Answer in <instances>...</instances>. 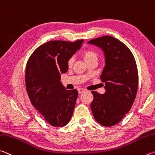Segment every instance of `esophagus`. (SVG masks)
I'll return each instance as SVG.
<instances>
[{
	"label": "esophagus",
	"instance_id": "1",
	"mask_svg": "<svg viewBox=\"0 0 155 155\" xmlns=\"http://www.w3.org/2000/svg\"><path fill=\"white\" fill-rule=\"evenodd\" d=\"M78 94H83L84 91H85V89H83L82 88H79V89H78Z\"/></svg>",
	"mask_w": 155,
	"mask_h": 155
}]
</instances>
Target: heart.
Instances as JSON below:
<instances>
[{
	"instance_id": "1",
	"label": "heart",
	"mask_w": 155,
	"mask_h": 155,
	"mask_svg": "<svg viewBox=\"0 0 155 155\" xmlns=\"http://www.w3.org/2000/svg\"><path fill=\"white\" fill-rule=\"evenodd\" d=\"M82 56L84 60H85V62H88L89 61L92 60H97V54L96 52H95L94 51L91 49H87L85 50L82 53ZM74 62V58H70L68 61V67H71Z\"/></svg>"
}]
</instances>
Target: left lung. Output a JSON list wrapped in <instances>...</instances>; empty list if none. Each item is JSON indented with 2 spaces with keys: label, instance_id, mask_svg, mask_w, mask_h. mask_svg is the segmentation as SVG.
Returning a JSON list of instances; mask_svg holds the SVG:
<instances>
[{
  "label": "left lung",
  "instance_id": "1",
  "mask_svg": "<svg viewBox=\"0 0 155 155\" xmlns=\"http://www.w3.org/2000/svg\"><path fill=\"white\" fill-rule=\"evenodd\" d=\"M87 43L100 47L105 59L100 78L106 91L104 94L91 91L92 113L100 125L113 126L127 114L136 98L138 86L136 60L128 47L112 36H104Z\"/></svg>",
  "mask_w": 155,
  "mask_h": 155
}]
</instances>
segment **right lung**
I'll return each instance as SVG.
<instances>
[{
    "label": "right lung",
    "instance_id": "obj_1",
    "mask_svg": "<svg viewBox=\"0 0 155 155\" xmlns=\"http://www.w3.org/2000/svg\"><path fill=\"white\" fill-rule=\"evenodd\" d=\"M83 41H49L38 47L27 62L26 87L30 102L52 126L61 127L72 118L78 91L66 89L61 74L68 71V61Z\"/></svg>",
    "mask_w": 155,
    "mask_h": 155
}]
</instances>
